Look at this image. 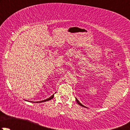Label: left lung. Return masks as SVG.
Returning <instances> with one entry per match:
<instances>
[{
  "label": "left lung",
  "mask_w": 130,
  "mask_h": 130,
  "mask_svg": "<svg viewBox=\"0 0 130 130\" xmlns=\"http://www.w3.org/2000/svg\"><path fill=\"white\" fill-rule=\"evenodd\" d=\"M75 99H76V101H77V103H78V104H79V105H80V106H83V107H84V105H82V104H81V103H80V102H79V101H78V99H77V98H75Z\"/></svg>",
  "instance_id": "obj_1"
}]
</instances>
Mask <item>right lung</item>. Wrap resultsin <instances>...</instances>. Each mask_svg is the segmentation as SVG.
Masks as SVG:
<instances>
[{"mask_svg": "<svg viewBox=\"0 0 130 130\" xmlns=\"http://www.w3.org/2000/svg\"><path fill=\"white\" fill-rule=\"evenodd\" d=\"M53 97H54V94H53V95H52V96H51V97H50L49 98H48V99H45V100L41 101H39V102H36V103H43V102L48 101H50V100H51V99H53Z\"/></svg>", "mask_w": 130, "mask_h": 130, "instance_id": "1", "label": "right lung"}]
</instances>
